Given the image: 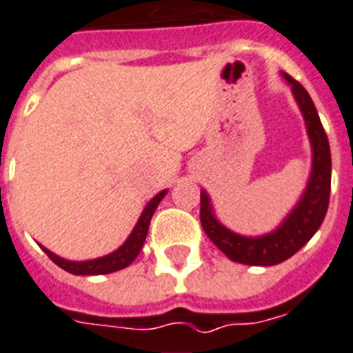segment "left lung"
<instances>
[{
  "label": "left lung",
  "mask_w": 353,
  "mask_h": 353,
  "mask_svg": "<svg viewBox=\"0 0 353 353\" xmlns=\"http://www.w3.org/2000/svg\"><path fill=\"white\" fill-rule=\"evenodd\" d=\"M285 77L292 85L294 96H296L301 112L305 116L308 136H310L312 148H314V168H312L310 181H308V188H306L299 205L296 206V210L286 217V221L276 232H272L268 236L243 237L216 221V217L212 216L210 212L208 197L205 192L201 194L199 217H201L203 230L228 259L243 263V265L272 266L294 256L316 234L325 219L328 203H330L332 157L328 137L321 125L314 101L305 90V87L288 74H285Z\"/></svg>",
  "instance_id": "left-lung-1"
}]
</instances>
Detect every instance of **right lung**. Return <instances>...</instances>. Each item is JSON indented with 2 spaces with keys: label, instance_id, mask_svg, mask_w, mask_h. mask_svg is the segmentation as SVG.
<instances>
[{
  "label": "right lung",
  "instance_id": "right-lung-1",
  "mask_svg": "<svg viewBox=\"0 0 353 353\" xmlns=\"http://www.w3.org/2000/svg\"><path fill=\"white\" fill-rule=\"evenodd\" d=\"M165 194H167V190L159 192V194L148 203L147 208L143 210L141 217H139V221H137L136 228L132 230L130 237L125 241V245H123L121 248H117L116 252H112L110 256L76 263V261H67L54 256L52 252H48L47 248H43V250L47 252V256L50 257L59 268L70 272L74 276H103V274H110V272H117L121 270V268H127L132 261L136 259L137 254L141 252L143 245H145V239H147L148 225H150L152 216H154V212H156L159 201L165 197Z\"/></svg>",
  "mask_w": 353,
  "mask_h": 353
}]
</instances>
